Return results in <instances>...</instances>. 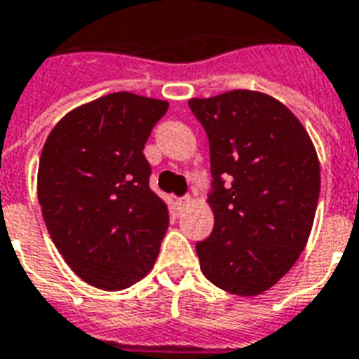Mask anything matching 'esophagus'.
Returning <instances> with one entry per match:
<instances>
[{
    "label": "esophagus",
    "instance_id": "1",
    "mask_svg": "<svg viewBox=\"0 0 359 359\" xmlns=\"http://www.w3.org/2000/svg\"><path fill=\"white\" fill-rule=\"evenodd\" d=\"M190 202H192V198H190V196H182V198H179V200H177V205H179L180 210H182V208H187Z\"/></svg>",
    "mask_w": 359,
    "mask_h": 359
}]
</instances>
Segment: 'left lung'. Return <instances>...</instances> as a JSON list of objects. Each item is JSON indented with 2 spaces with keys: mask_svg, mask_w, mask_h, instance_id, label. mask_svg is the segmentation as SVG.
Returning <instances> with one entry per match:
<instances>
[{
  "mask_svg": "<svg viewBox=\"0 0 359 359\" xmlns=\"http://www.w3.org/2000/svg\"><path fill=\"white\" fill-rule=\"evenodd\" d=\"M210 140L213 231L196 244L205 277L236 296L271 288L300 257L319 200L308 133L271 95L233 90L190 100Z\"/></svg>",
  "mask_w": 359,
  "mask_h": 359,
  "instance_id": "left-lung-1",
  "label": "left lung"
}]
</instances>
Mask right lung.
Masks as SVG:
<instances>
[{
    "label": "right lung",
    "mask_w": 359,
    "mask_h": 359,
    "mask_svg": "<svg viewBox=\"0 0 359 359\" xmlns=\"http://www.w3.org/2000/svg\"><path fill=\"white\" fill-rule=\"evenodd\" d=\"M169 103L115 92L76 107L43 144L38 202L59 254L88 285L123 290L156 264L169 208L144 156Z\"/></svg>",
    "instance_id": "right-lung-1"
}]
</instances>
